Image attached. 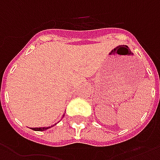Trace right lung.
<instances>
[{"label": "right lung", "instance_id": "obj_1", "mask_svg": "<svg viewBox=\"0 0 160 160\" xmlns=\"http://www.w3.org/2000/svg\"><path fill=\"white\" fill-rule=\"evenodd\" d=\"M51 127H41V128H31V129H33L35 131H43V130H46V129H49Z\"/></svg>", "mask_w": 160, "mask_h": 160}]
</instances>
